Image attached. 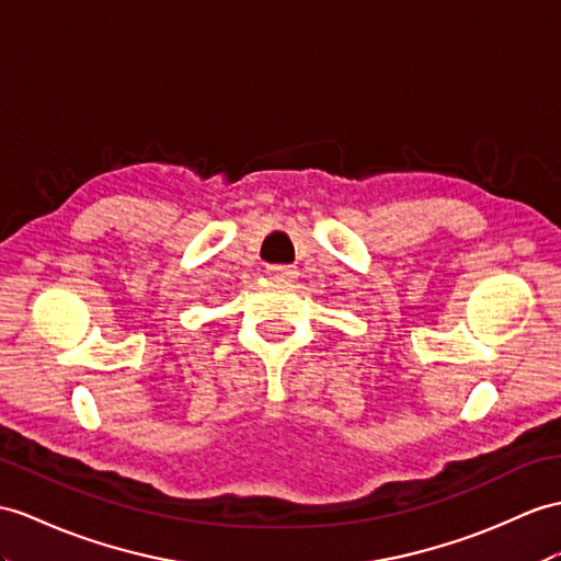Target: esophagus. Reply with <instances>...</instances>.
<instances>
[{"mask_svg": "<svg viewBox=\"0 0 561 561\" xmlns=\"http://www.w3.org/2000/svg\"><path fill=\"white\" fill-rule=\"evenodd\" d=\"M266 273H268V278H273V280H293V278H297V271L293 266H268Z\"/></svg>", "mask_w": 561, "mask_h": 561, "instance_id": "34e87169", "label": "esophagus"}]
</instances>
